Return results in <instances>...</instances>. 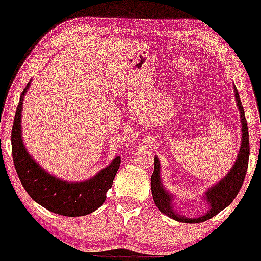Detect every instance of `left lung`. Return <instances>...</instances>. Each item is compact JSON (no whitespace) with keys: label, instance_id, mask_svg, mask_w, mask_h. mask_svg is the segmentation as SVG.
<instances>
[{"label":"left lung","instance_id":"left-lung-1","mask_svg":"<svg viewBox=\"0 0 261 261\" xmlns=\"http://www.w3.org/2000/svg\"><path fill=\"white\" fill-rule=\"evenodd\" d=\"M234 97L238 104V109L241 112V121H242V145L241 151H239L238 157L233 164L232 169L221 181H218L216 185L210 188L205 193V199L210 203V210L206 212L203 216L197 218H188L181 216V215L176 214L173 210L172 200L173 196L169 195L164 187L162 185L160 170L161 164L158 158L154 155V170L153 174L151 176V189H152V196H153L154 203L161 212L164 215L173 218V220L178 221L182 223H200L203 221H207L210 218L216 216L220 214L223 208L230 205V202L234 200V197L238 195L239 190H241L242 185H243L245 174H247L248 169V161H249V134H248L247 120H245L244 109L242 106L241 98H239L238 91L234 87Z\"/></svg>","mask_w":261,"mask_h":261}]
</instances>
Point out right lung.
Returning a JSON list of instances; mask_svg holds the SVG:
<instances>
[{"instance_id": "add662e5", "label": "right lung", "mask_w": 261, "mask_h": 261, "mask_svg": "<svg viewBox=\"0 0 261 261\" xmlns=\"http://www.w3.org/2000/svg\"><path fill=\"white\" fill-rule=\"evenodd\" d=\"M29 86L31 82L20 95L11 135L12 155L18 178L28 195L54 214L70 217L92 214L106 201L107 191L112 188L114 178L120 167V157L114 158L109 166L92 179L81 182L61 180L45 172L27 152L22 139L20 118L23 97Z\"/></svg>"}]
</instances>
